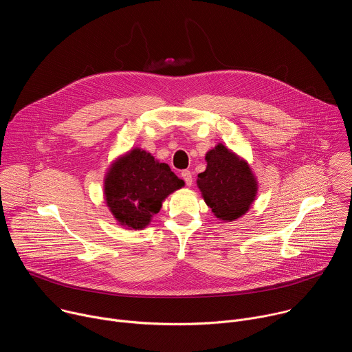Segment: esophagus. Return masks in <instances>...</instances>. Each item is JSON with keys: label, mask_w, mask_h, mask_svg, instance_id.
I'll list each match as a JSON object with an SVG mask.
<instances>
[{"label": "esophagus", "mask_w": 352, "mask_h": 352, "mask_svg": "<svg viewBox=\"0 0 352 352\" xmlns=\"http://www.w3.org/2000/svg\"><path fill=\"white\" fill-rule=\"evenodd\" d=\"M181 177L184 178V181H185V184H186L188 186H190V185H192V182H193V178H192V173H190V171H188V170H184V171L181 173Z\"/></svg>", "instance_id": "1"}]
</instances>
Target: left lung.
I'll return each mask as SVG.
<instances>
[{"label":"left lung","instance_id":"1","mask_svg":"<svg viewBox=\"0 0 352 352\" xmlns=\"http://www.w3.org/2000/svg\"><path fill=\"white\" fill-rule=\"evenodd\" d=\"M207 167L197 175V188L212 214L232 222L243 217L258 192L257 177L246 159L217 144L206 153Z\"/></svg>","mask_w":352,"mask_h":352}]
</instances>
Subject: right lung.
<instances>
[{"label": "right lung", "instance_id": "1", "mask_svg": "<svg viewBox=\"0 0 352 352\" xmlns=\"http://www.w3.org/2000/svg\"><path fill=\"white\" fill-rule=\"evenodd\" d=\"M185 185L166 163L141 148L116 157L103 178V197L109 211L129 230L146 228L166 197Z\"/></svg>", "mask_w": 352, "mask_h": 352}]
</instances>
